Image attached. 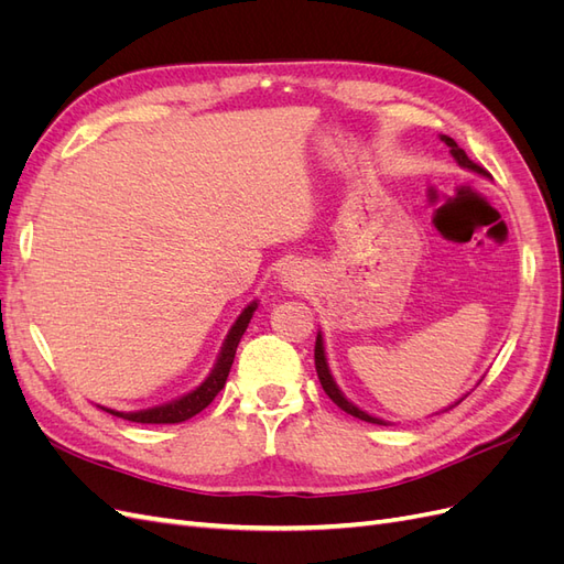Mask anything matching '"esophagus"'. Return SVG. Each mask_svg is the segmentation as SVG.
Wrapping results in <instances>:
<instances>
[{"instance_id":"1","label":"esophagus","mask_w":564,"mask_h":564,"mask_svg":"<svg viewBox=\"0 0 564 564\" xmlns=\"http://www.w3.org/2000/svg\"><path fill=\"white\" fill-rule=\"evenodd\" d=\"M303 282H305V278H301V272L292 270V268H289L282 275V284L289 289V292H299V289H303Z\"/></svg>"}]
</instances>
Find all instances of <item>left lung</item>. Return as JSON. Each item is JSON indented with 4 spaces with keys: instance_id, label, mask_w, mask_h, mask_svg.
Masks as SVG:
<instances>
[{
    "instance_id": "8db88e82",
    "label": "left lung",
    "mask_w": 564,
    "mask_h": 564,
    "mask_svg": "<svg viewBox=\"0 0 564 564\" xmlns=\"http://www.w3.org/2000/svg\"><path fill=\"white\" fill-rule=\"evenodd\" d=\"M442 141H445V143L449 145V150H452L454 160H456L460 166L473 169V172H477V174H485V176H487L485 169H482L480 164H475V162H473V160L466 155L464 148H458V145H456V141H454V139H449V135H442ZM315 369H317V379H319V383H322L324 392H327L329 400H332L334 404H338L340 409H344L346 414H350V416H355V419L369 421V423H383L381 419H373V416H369L367 412H362V409H357L352 402H348L344 395H340V390L336 388V383H334V379H332V373H329V367H327V357H324L322 336H317V340H315Z\"/></svg>"
}]
</instances>
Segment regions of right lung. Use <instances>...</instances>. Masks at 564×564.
Returning <instances> with one entry per match:
<instances>
[{
  "instance_id": "right-lung-1",
  "label": "right lung",
  "mask_w": 564,
  "mask_h": 564,
  "mask_svg": "<svg viewBox=\"0 0 564 564\" xmlns=\"http://www.w3.org/2000/svg\"><path fill=\"white\" fill-rule=\"evenodd\" d=\"M253 311H256V303L247 305L242 315L237 317V322L232 324V329L226 338L224 350H220V355H218V362H216L214 371L209 373V379L204 381L197 390L187 392L185 398H181L176 402H169V404H162V406H155V409H145V412L124 414V412H112V409H108V412L112 416L127 419V421H133V423H181V421H187V419H193L195 414H199L204 406L212 404V400L218 395L220 388L226 386V379L230 373L235 352H237V344H240L242 334L247 332Z\"/></svg>"
}]
</instances>
